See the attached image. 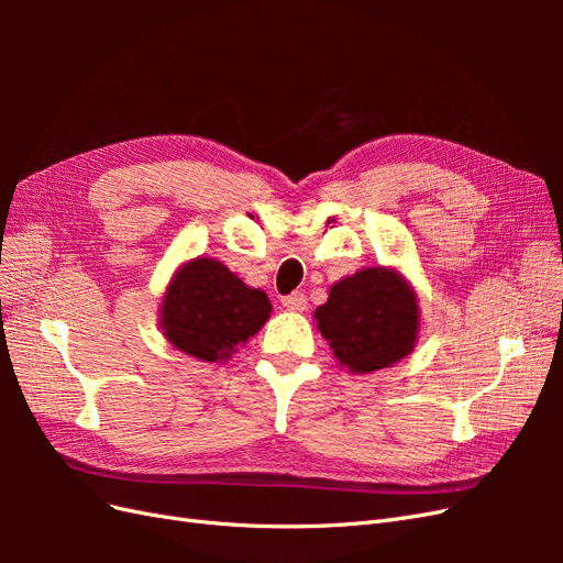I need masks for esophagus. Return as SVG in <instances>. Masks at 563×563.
Instances as JSON below:
<instances>
[{"mask_svg": "<svg viewBox=\"0 0 563 563\" xmlns=\"http://www.w3.org/2000/svg\"><path fill=\"white\" fill-rule=\"evenodd\" d=\"M282 305L288 310H305V305H308V296H305L302 291H294L282 298Z\"/></svg>", "mask_w": 563, "mask_h": 563, "instance_id": "1", "label": "esophagus"}]
</instances>
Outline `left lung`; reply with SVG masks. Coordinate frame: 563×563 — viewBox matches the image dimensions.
I'll list each match as a JSON object with an SVG mask.
<instances>
[{
    "label": "left lung",
    "mask_w": 563,
    "mask_h": 563,
    "mask_svg": "<svg viewBox=\"0 0 563 563\" xmlns=\"http://www.w3.org/2000/svg\"><path fill=\"white\" fill-rule=\"evenodd\" d=\"M314 319L340 364L354 373H371L413 350L418 300L397 272L368 267L333 284Z\"/></svg>",
    "instance_id": "obj_1"
}]
</instances>
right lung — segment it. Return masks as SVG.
Instances as JSON below:
<instances>
[{
  "instance_id": "add662e5",
  "label": "right lung",
  "mask_w": 563,
  "mask_h": 563,
  "mask_svg": "<svg viewBox=\"0 0 563 563\" xmlns=\"http://www.w3.org/2000/svg\"><path fill=\"white\" fill-rule=\"evenodd\" d=\"M272 305L258 288L213 258L185 263L162 305V329L168 343L201 362L228 360L240 343L258 333Z\"/></svg>"
}]
</instances>
